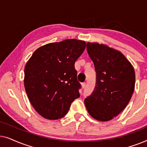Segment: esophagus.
Listing matches in <instances>:
<instances>
[{"instance_id": "34e87169", "label": "esophagus", "mask_w": 147, "mask_h": 147, "mask_svg": "<svg viewBox=\"0 0 147 147\" xmlns=\"http://www.w3.org/2000/svg\"><path fill=\"white\" fill-rule=\"evenodd\" d=\"M86 83H82V88H86Z\"/></svg>"}]
</instances>
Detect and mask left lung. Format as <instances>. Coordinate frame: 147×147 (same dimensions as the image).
<instances>
[{
	"mask_svg": "<svg viewBox=\"0 0 147 147\" xmlns=\"http://www.w3.org/2000/svg\"><path fill=\"white\" fill-rule=\"evenodd\" d=\"M87 51L96 73V87L84 100L88 113L99 121H108L127 106L134 90L135 73L121 52L98 43H87Z\"/></svg>",
	"mask_w": 147,
	"mask_h": 147,
	"instance_id": "left-lung-1",
	"label": "left lung"
}]
</instances>
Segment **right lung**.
I'll return each instance as SVG.
<instances>
[{
	"mask_svg": "<svg viewBox=\"0 0 147 147\" xmlns=\"http://www.w3.org/2000/svg\"><path fill=\"white\" fill-rule=\"evenodd\" d=\"M85 41L65 39L40 47L25 67L24 86L31 105L43 118L63 117L80 97L81 84L74 64L86 48Z\"/></svg>",
	"mask_w": 147,
	"mask_h": 147,
	"instance_id": "right-lung-1",
	"label": "right lung"
}]
</instances>
